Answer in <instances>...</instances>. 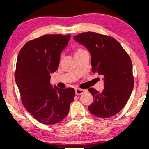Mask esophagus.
Here are the masks:
<instances>
[{
	"mask_svg": "<svg viewBox=\"0 0 149 149\" xmlns=\"http://www.w3.org/2000/svg\"><path fill=\"white\" fill-rule=\"evenodd\" d=\"M85 91H86L85 89H79V88H77L76 89H75V92H76V95H81L82 93L85 92Z\"/></svg>",
	"mask_w": 149,
	"mask_h": 149,
	"instance_id": "34e87169",
	"label": "esophagus"
}]
</instances>
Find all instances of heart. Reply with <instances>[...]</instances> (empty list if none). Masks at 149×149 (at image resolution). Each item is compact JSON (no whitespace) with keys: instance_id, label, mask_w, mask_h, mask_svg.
I'll use <instances>...</instances> for the list:
<instances>
[{"instance_id":"heart-1","label":"heart","mask_w":149,"mask_h":149,"mask_svg":"<svg viewBox=\"0 0 149 149\" xmlns=\"http://www.w3.org/2000/svg\"><path fill=\"white\" fill-rule=\"evenodd\" d=\"M83 51H85V50H83V49H78V50L77 51L75 54H77V53H79V52H83Z\"/></svg>"}]
</instances>
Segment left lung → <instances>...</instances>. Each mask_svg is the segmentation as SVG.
<instances>
[{"mask_svg":"<svg viewBox=\"0 0 149 149\" xmlns=\"http://www.w3.org/2000/svg\"><path fill=\"white\" fill-rule=\"evenodd\" d=\"M73 38L87 49L92 71L103 77L102 92L88 89L94 98L88 107L89 112L100 118L114 116L125 107L134 87L130 58L119 42L109 36L87 32Z\"/></svg>","mask_w":149,"mask_h":149,"instance_id":"left-lung-1","label":"left lung"}]
</instances>
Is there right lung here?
I'll list each match as a JSON object with an SVG mask.
<instances>
[{
  "instance_id": "right-lung-1",
  "label": "right lung",
  "mask_w": 149,
  "mask_h": 149,
  "mask_svg": "<svg viewBox=\"0 0 149 149\" xmlns=\"http://www.w3.org/2000/svg\"><path fill=\"white\" fill-rule=\"evenodd\" d=\"M70 38V34H46L26 43L17 56L15 78L22 103L34 119L46 125L62 121L75 96L73 88L50 83Z\"/></svg>"
}]
</instances>
